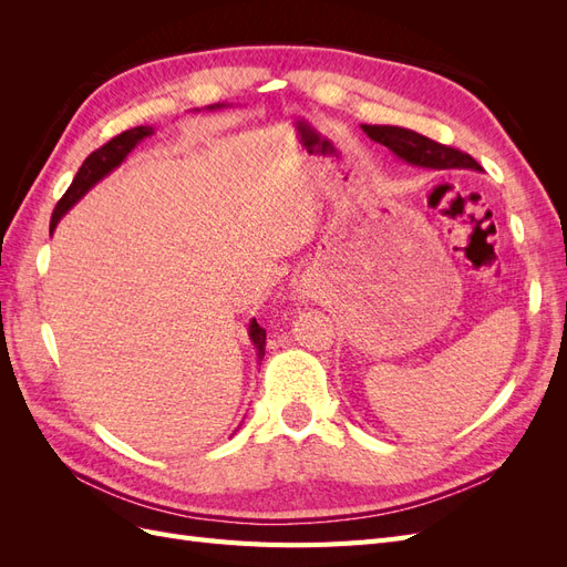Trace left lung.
Returning a JSON list of instances; mask_svg holds the SVG:
<instances>
[{
    "mask_svg": "<svg viewBox=\"0 0 567 567\" xmlns=\"http://www.w3.org/2000/svg\"><path fill=\"white\" fill-rule=\"evenodd\" d=\"M362 130L371 136L373 142L388 146L392 153H398L406 163H414L421 167H471L480 169L477 161L468 153H463L454 146L437 144L427 136L411 132L404 127L392 125H362Z\"/></svg>",
    "mask_w": 567,
    "mask_h": 567,
    "instance_id": "8db88e82",
    "label": "left lung"
}]
</instances>
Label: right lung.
<instances>
[{
	"mask_svg": "<svg viewBox=\"0 0 567 567\" xmlns=\"http://www.w3.org/2000/svg\"><path fill=\"white\" fill-rule=\"evenodd\" d=\"M148 134H153V127H144V125H142V127H132V130H127V132H123V134L113 136V140L106 142L104 146H99L96 151H92L90 156L84 158L82 167L78 169V175H75L73 184L68 186V192H65L63 198L56 203L54 213H51V231H54L56 221L63 217V213H65L68 208H71V205H73L80 196H84V192H87L90 186H94L101 177L109 175L115 165L123 163V158L136 146V142H142L144 136H148ZM250 338H252L255 348H257V359H260V362H262L267 333H265L262 326L257 323L255 319L250 321Z\"/></svg>",
	"mask_w": 567,
	"mask_h": 567,
	"instance_id": "obj_1",
	"label": "right lung"
}]
</instances>
